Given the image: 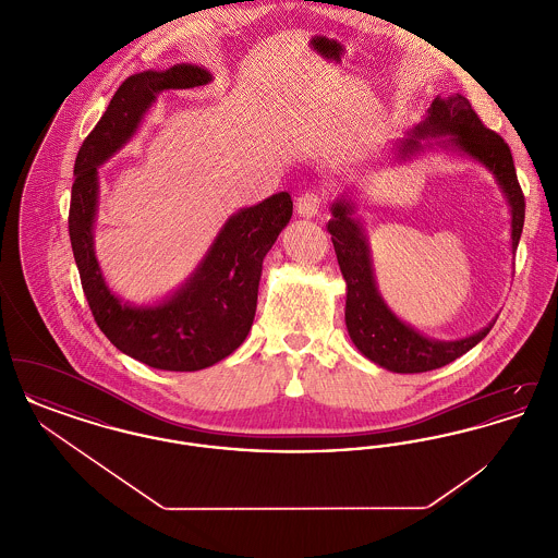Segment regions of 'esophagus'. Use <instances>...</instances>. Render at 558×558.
<instances>
[{"mask_svg":"<svg viewBox=\"0 0 558 558\" xmlns=\"http://www.w3.org/2000/svg\"><path fill=\"white\" fill-rule=\"evenodd\" d=\"M324 198H326V194H324L322 190H307V192H303V194L296 196L294 209H296V213H299L301 217L312 219V217H316L319 209H322Z\"/></svg>","mask_w":558,"mask_h":558,"instance_id":"obj_1","label":"esophagus"}]
</instances>
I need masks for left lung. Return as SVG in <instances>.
Instances as JSON below:
<instances>
[{"instance_id": "obj_1", "label": "left lung", "mask_w": 558, "mask_h": 558, "mask_svg": "<svg viewBox=\"0 0 558 558\" xmlns=\"http://www.w3.org/2000/svg\"><path fill=\"white\" fill-rule=\"evenodd\" d=\"M441 146H453L469 157L481 160L505 190L508 205L512 209V251L519 246L525 221V196L519 186L514 160L505 140L483 125L471 102L456 94L450 98H435L425 119L399 142V157L423 150V140L441 137ZM353 207L345 201L332 205V219L328 232L332 234L335 253L347 282L345 322L347 330L355 347L374 364L401 374L428 372L441 368L464 355L469 349L492 330L494 324L478 330L477 335L460 341H430L405 326L391 314L376 291L372 276L371 255L366 236L357 221L351 219Z\"/></svg>"}]
</instances>
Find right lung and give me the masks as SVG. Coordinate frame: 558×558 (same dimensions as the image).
Segmentation results:
<instances>
[{"instance_id": "obj_1", "label": "right lung", "mask_w": 558, "mask_h": 558, "mask_svg": "<svg viewBox=\"0 0 558 558\" xmlns=\"http://www.w3.org/2000/svg\"><path fill=\"white\" fill-rule=\"evenodd\" d=\"M209 81L205 69L192 64L128 77L75 159L69 236L87 305L112 345L159 371H203L242 345L257 310L264 257L292 215L289 192L232 215L186 287L160 305L130 307L108 291L92 234L98 203L96 167L132 137L159 92Z\"/></svg>"}]
</instances>
